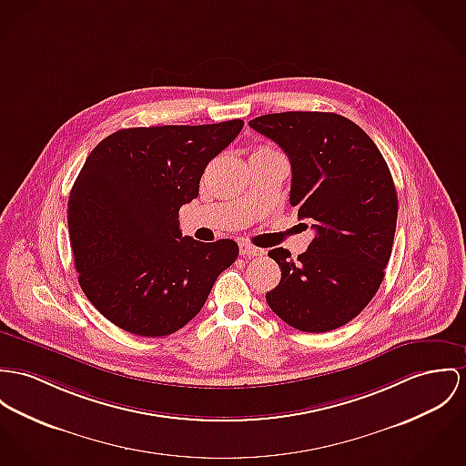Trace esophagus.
<instances>
[{
  "label": "esophagus",
  "instance_id": "34e87169",
  "mask_svg": "<svg viewBox=\"0 0 466 466\" xmlns=\"http://www.w3.org/2000/svg\"><path fill=\"white\" fill-rule=\"evenodd\" d=\"M239 253L243 255V257H258V255H262L264 250H260V248H257V247H253L250 243H239Z\"/></svg>",
  "mask_w": 466,
  "mask_h": 466
}]
</instances>
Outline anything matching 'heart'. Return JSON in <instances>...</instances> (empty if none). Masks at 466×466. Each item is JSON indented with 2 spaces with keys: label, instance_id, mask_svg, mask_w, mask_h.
I'll return each instance as SVG.
<instances>
[{
  "label": "heart",
  "instance_id": "obj_1",
  "mask_svg": "<svg viewBox=\"0 0 466 466\" xmlns=\"http://www.w3.org/2000/svg\"><path fill=\"white\" fill-rule=\"evenodd\" d=\"M255 152H279V150H275L273 147H258Z\"/></svg>",
  "mask_w": 466,
  "mask_h": 466
}]
</instances>
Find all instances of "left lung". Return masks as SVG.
Returning a JSON list of instances; mask_svg holds the SVG:
<instances>
[{
    "label": "left lung",
    "instance_id": "left-lung-1",
    "mask_svg": "<svg viewBox=\"0 0 466 466\" xmlns=\"http://www.w3.org/2000/svg\"><path fill=\"white\" fill-rule=\"evenodd\" d=\"M248 124L284 148L289 202L316 230L296 260L284 248L268 251L282 279L266 301L296 329L340 328L374 298L390 260L397 193L389 165L369 135L337 113L286 111Z\"/></svg>",
    "mask_w": 466,
    "mask_h": 466
}]
</instances>
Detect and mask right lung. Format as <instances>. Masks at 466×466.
<instances>
[{"mask_svg": "<svg viewBox=\"0 0 466 466\" xmlns=\"http://www.w3.org/2000/svg\"><path fill=\"white\" fill-rule=\"evenodd\" d=\"M243 126L234 118L129 127L90 152L72 186L67 223L79 286L107 321L163 337L202 310L239 247L182 238L179 209L198 197L208 163Z\"/></svg>", "mask_w": 466, "mask_h": 466, "instance_id": "1", "label": "right lung"}]
</instances>
